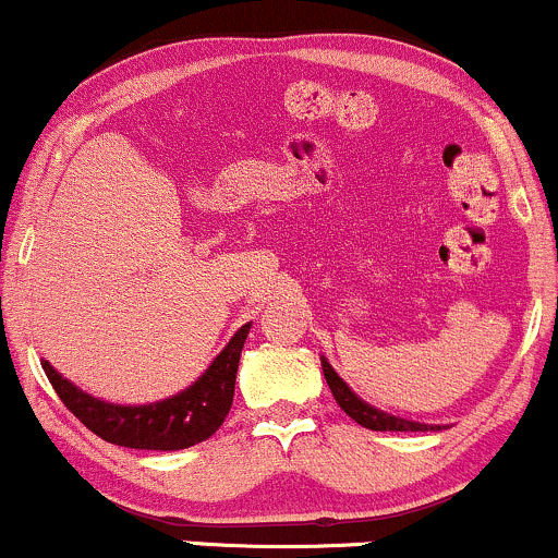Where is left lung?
Returning <instances> with one entry per match:
<instances>
[{"label": "left lung", "instance_id": "1", "mask_svg": "<svg viewBox=\"0 0 558 558\" xmlns=\"http://www.w3.org/2000/svg\"><path fill=\"white\" fill-rule=\"evenodd\" d=\"M323 373L325 380L332 390V399L338 401V407L349 414L351 420L360 422L362 427H369V430H393V433H425V430H440V425H425V422H412L403 417H393V414L380 412V409L369 407L367 401H362L360 396L354 393L345 383L338 377L336 369L330 367V362L323 356Z\"/></svg>", "mask_w": 558, "mask_h": 558}]
</instances>
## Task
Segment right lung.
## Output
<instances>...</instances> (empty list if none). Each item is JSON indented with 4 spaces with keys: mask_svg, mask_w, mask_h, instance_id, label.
<instances>
[{
    "mask_svg": "<svg viewBox=\"0 0 558 558\" xmlns=\"http://www.w3.org/2000/svg\"><path fill=\"white\" fill-rule=\"evenodd\" d=\"M248 328L252 323L235 330V336L196 383L170 399L144 403V407H123V403L94 399L92 393L57 373L47 360H41V367L62 403L101 440L125 448H144V451H178V448L207 440L226 422L230 403H233L235 373H239L241 349L246 343Z\"/></svg>",
    "mask_w": 558,
    "mask_h": 558,
    "instance_id": "1",
    "label": "right lung"
}]
</instances>
